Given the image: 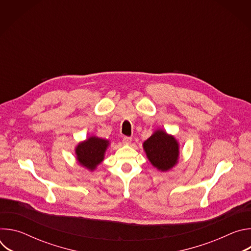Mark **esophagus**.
<instances>
[{"label": "esophagus", "mask_w": 251, "mask_h": 251, "mask_svg": "<svg viewBox=\"0 0 251 251\" xmlns=\"http://www.w3.org/2000/svg\"><path fill=\"white\" fill-rule=\"evenodd\" d=\"M122 142L124 143V144L128 145V144H130V143L132 142V138H131V137H127V136H124V137L122 138Z\"/></svg>", "instance_id": "obj_1"}]
</instances>
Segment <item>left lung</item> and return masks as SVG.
Here are the masks:
<instances>
[{"label":"left lung","mask_w":251,"mask_h":251,"mask_svg":"<svg viewBox=\"0 0 251 251\" xmlns=\"http://www.w3.org/2000/svg\"><path fill=\"white\" fill-rule=\"evenodd\" d=\"M151 164L161 171L173 168L178 158V144L176 140L163 130L156 131L143 144Z\"/></svg>","instance_id":"left-lung-1"}]
</instances>
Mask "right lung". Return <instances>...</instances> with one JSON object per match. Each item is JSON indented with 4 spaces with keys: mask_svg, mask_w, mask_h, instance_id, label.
Returning <instances> with one entry per match:
<instances>
[{
    "mask_svg": "<svg viewBox=\"0 0 251 251\" xmlns=\"http://www.w3.org/2000/svg\"><path fill=\"white\" fill-rule=\"evenodd\" d=\"M109 145L108 140L97 137H90L86 141L79 143L75 154L80 165L93 171L104 159V153Z\"/></svg>",
    "mask_w": 251,
    "mask_h": 251,
    "instance_id": "add662e5",
    "label": "right lung"
}]
</instances>
